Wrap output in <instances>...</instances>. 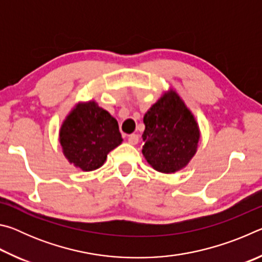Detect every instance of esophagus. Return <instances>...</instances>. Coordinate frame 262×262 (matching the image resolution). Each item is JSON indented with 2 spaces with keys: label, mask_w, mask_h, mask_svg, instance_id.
Masks as SVG:
<instances>
[{
  "label": "esophagus",
  "mask_w": 262,
  "mask_h": 262,
  "mask_svg": "<svg viewBox=\"0 0 262 262\" xmlns=\"http://www.w3.org/2000/svg\"><path fill=\"white\" fill-rule=\"evenodd\" d=\"M137 142H139V135L132 134V135L128 136V143H130V144H137Z\"/></svg>",
  "instance_id": "34e87169"
}]
</instances>
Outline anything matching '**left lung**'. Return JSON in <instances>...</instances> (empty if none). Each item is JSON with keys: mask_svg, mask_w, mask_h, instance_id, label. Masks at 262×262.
<instances>
[{"mask_svg": "<svg viewBox=\"0 0 262 262\" xmlns=\"http://www.w3.org/2000/svg\"><path fill=\"white\" fill-rule=\"evenodd\" d=\"M143 152L155 170L173 173L196 152L200 132L193 114L177 92L165 94L144 114Z\"/></svg>", "mask_w": 262, "mask_h": 262, "instance_id": "8db88e82", "label": "left lung"}]
</instances>
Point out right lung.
Instances as JSON below:
<instances>
[{
  "mask_svg": "<svg viewBox=\"0 0 262 262\" xmlns=\"http://www.w3.org/2000/svg\"><path fill=\"white\" fill-rule=\"evenodd\" d=\"M118 121L95 101L78 104L62 123L60 143L64 156L83 171H94L121 144Z\"/></svg>",
  "mask_w": 262,
  "mask_h": 262,
  "instance_id": "obj_1",
  "label": "right lung"
}]
</instances>
